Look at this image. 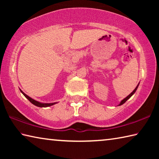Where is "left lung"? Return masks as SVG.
Returning <instances> with one entry per match:
<instances>
[{
    "instance_id": "obj_1",
    "label": "left lung",
    "mask_w": 159,
    "mask_h": 159,
    "mask_svg": "<svg viewBox=\"0 0 159 159\" xmlns=\"http://www.w3.org/2000/svg\"><path fill=\"white\" fill-rule=\"evenodd\" d=\"M138 86H139V83H138V85H137V87L135 88H134V90L133 91V92H132L130 94V95H128L127 97H126V98H124V99H122V100H121V102H120V104H118V106H120V105H122V104H124L125 103V102H126V101H127L128 100V99H130V98H131V97L132 96H133V95H134V93H135L136 92V90H137V89H138Z\"/></svg>"
}]
</instances>
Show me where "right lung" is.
<instances>
[{
  "label": "right lung",
  "instance_id": "obj_1",
  "mask_svg": "<svg viewBox=\"0 0 159 159\" xmlns=\"http://www.w3.org/2000/svg\"><path fill=\"white\" fill-rule=\"evenodd\" d=\"M21 93L23 94L24 95H25V98L26 99H29V101L31 102V103H32L34 104V105L36 106V107H50V106H52L54 105V104H57L58 103V102H52V103H43V102H38L36 100H35V99H32L31 98H30V97L28 96L27 95H26V94L23 92L22 90H20Z\"/></svg>",
  "mask_w": 159,
  "mask_h": 159
}]
</instances>
